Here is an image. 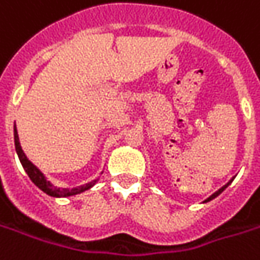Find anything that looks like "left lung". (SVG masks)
I'll list each match as a JSON object with an SVG mask.
<instances>
[{
    "label": "left lung",
    "instance_id": "left-lung-1",
    "mask_svg": "<svg viewBox=\"0 0 260 260\" xmlns=\"http://www.w3.org/2000/svg\"><path fill=\"white\" fill-rule=\"evenodd\" d=\"M233 178H235V177H233ZM233 178H232V180H230V181H229L228 184H226V185H223V187H221V188H219V190H217V191L214 192V194H211L210 197H209V199H207V200H204V202H210V200H213V199H216V197H217V196H219L220 192L223 191V190H224V188H228V185L230 183H232V181H233Z\"/></svg>",
    "mask_w": 260,
    "mask_h": 260
}]
</instances>
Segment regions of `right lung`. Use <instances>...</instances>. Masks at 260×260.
<instances>
[{"mask_svg": "<svg viewBox=\"0 0 260 260\" xmlns=\"http://www.w3.org/2000/svg\"><path fill=\"white\" fill-rule=\"evenodd\" d=\"M14 144H15V151H17V155L20 158V162H21V166L25 170L27 175L30 177V180L40 188L41 191H44L46 194L51 196V197H70V196H76V194H80V192L92 188L96 184V181H98V180H93L92 183H87L85 185H80V187H75V188H57V187H54L53 184L50 183L49 180L46 178V175L43 174L28 158L25 157L23 148H21V144H20V138H18V132H17L15 125H14Z\"/></svg>", "mask_w": 260, "mask_h": 260, "instance_id": "right-lung-1", "label": "right lung"}]
</instances>
